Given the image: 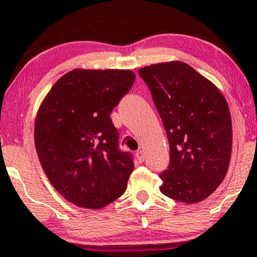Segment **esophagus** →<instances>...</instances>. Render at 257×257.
<instances>
[{
	"mask_svg": "<svg viewBox=\"0 0 257 257\" xmlns=\"http://www.w3.org/2000/svg\"><path fill=\"white\" fill-rule=\"evenodd\" d=\"M136 157L137 159L139 160V163H143L144 160H145V154H144V151L143 150H138L136 152Z\"/></svg>",
	"mask_w": 257,
	"mask_h": 257,
	"instance_id": "obj_1",
	"label": "esophagus"
}]
</instances>
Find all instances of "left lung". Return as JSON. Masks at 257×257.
<instances>
[{
  "label": "left lung",
  "mask_w": 257,
  "mask_h": 257,
  "mask_svg": "<svg viewBox=\"0 0 257 257\" xmlns=\"http://www.w3.org/2000/svg\"><path fill=\"white\" fill-rule=\"evenodd\" d=\"M159 112L170 143V165L159 177L160 192L195 203L212 194L226 177L233 130L220 90L182 62L139 69Z\"/></svg>",
  "instance_id": "8db88e82"
}]
</instances>
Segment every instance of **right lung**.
I'll return each mask as SVG.
<instances>
[{
  "instance_id": "add662e5",
  "label": "right lung",
  "mask_w": 257,
  "mask_h": 257,
  "mask_svg": "<svg viewBox=\"0 0 257 257\" xmlns=\"http://www.w3.org/2000/svg\"><path fill=\"white\" fill-rule=\"evenodd\" d=\"M135 79L131 70L75 69L38 108V159L56 191L73 205L99 209L126 191L135 164L131 153L119 150L110 114Z\"/></svg>"
}]
</instances>
